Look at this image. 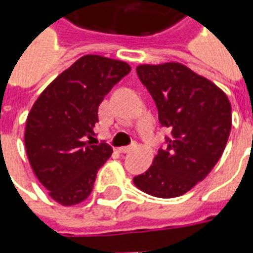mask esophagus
Returning <instances> with one entry per match:
<instances>
[{"mask_svg": "<svg viewBox=\"0 0 253 253\" xmlns=\"http://www.w3.org/2000/svg\"><path fill=\"white\" fill-rule=\"evenodd\" d=\"M137 148V143H132V145H130V146H122V148H119L118 150L121 152V153H128V152H131L132 149Z\"/></svg>", "mask_w": 253, "mask_h": 253, "instance_id": "esophagus-1", "label": "esophagus"}]
</instances>
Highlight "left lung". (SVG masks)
<instances>
[{"label": "left lung", "mask_w": 253, "mask_h": 253, "mask_svg": "<svg viewBox=\"0 0 253 253\" xmlns=\"http://www.w3.org/2000/svg\"><path fill=\"white\" fill-rule=\"evenodd\" d=\"M137 74L170 134L167 148L159 149L153 165L135 176L134 184L157 198L180 196L221 159L232 128V107L217 85L181 63L141 65Z\"/></svg>", "instance_id": "left-lung-1"}]
</instances>
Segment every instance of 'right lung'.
<instances>
[{"label":"right lung","mask_w":253,"mask_h":253,"mask_svg":"<svg viewBox=\"0 0 253 253\" xmlns=\"http://www.w3.org/2000/svg\"><path fill=\"white\" fill-rule=\"evenodd\" d=\"M131 70L126 62L85 55L61 73L32 105L24 142L30 164L48 195L63 206L85 201L97 170L112 154L94 139L99 105Z\"/></svg>","instance_id":"right-lung-1"}]
</instances>
